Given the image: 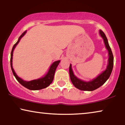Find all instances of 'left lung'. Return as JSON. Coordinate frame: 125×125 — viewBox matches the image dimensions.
<instances>
[{
    "label": "left lung",
    "mask_w": 125,
    "mask_h": 125,
    "mask_svg": "<svg viewBox=\"0 0 125 125\" xmlns=\"http://www.w3.org/2000/svg\"><path fill=\"white\" fill-rule=\"evenodd\" d=\"M100 34L101 36L104 39L105 47L109 52L108 65H107L105 71H104L98 76H97L96 78L92 80V81L86 82L79 79V78H78L77 77L74 76V74H73L72 69V65L70 64L69 75L72 83L76 88L81 90L93 91L94 90L97 89V88L101 86L107 81L109 77H110L111 73H112L114 64V57L113 55L112 51L111 50L110 46H109L108 41H107V37L106 36L105 34L101 30H100Z\"/></svg>",
    "instance_id": "obj_1"
}]
</instances>
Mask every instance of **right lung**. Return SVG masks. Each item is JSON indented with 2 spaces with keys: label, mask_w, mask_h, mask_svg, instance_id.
<instances>
[{
  "label": "right lung",
  "mask_w": 125,
  "mask_h": 125,
  "mask_svg": "<svg viewBox=\"0 0 125 125\" xmlns=\"http://www.w3.org/2000/svg\"><path fill=\"white\" fill-rule=\"evenodd\" d=\"M27 31H25L21 34V36L19 38L18 42L14 44V45L13 46L12 49L11 53V59H10V63H11V67L12 71L14 76L16 78V79L18 80V81L19 83L21 85H23V86H24L25 88H26L28 89L31 90H40L42 89L45 88L49 86L51 83H52L53 80L54 78V73H55L56 69L57 68L58 65L60 62V61L58 60L53 63L51 65L50 68H49L48 72L47 74H45V76L42 77L40 78L37 80H33L30 81H25L23 79H21V78L19 77L18 75L16 74L14 70L13 69L12 67V56H13V52L15 48L16 47V46L18 45L19 42H20V39H21V37L23 36L26 33Z\"/></svg>",
  "instance_id": "obj_1"
}]
</instances>
